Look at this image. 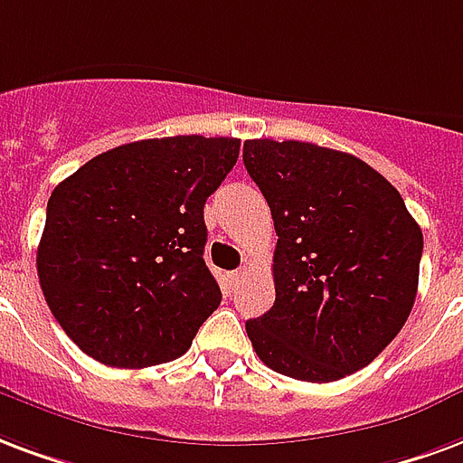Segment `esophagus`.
<instances>
[{"mask_svg": "<svg viewBox=\"0 0 463 463\" xmlns=\"http://www.w3.org/2000/svg\"><path fill=\"white\" fill-rule=\"evenodd\" d=\"M245 272H248V269L242 267V269H235V272H231V275H228V277H231L232 284H238L242 279V277H245Z\"/></svg>", "mask_w": 463, "mask_h": 463, "instance_id": "1", "label": "esophagus"}]
</instances>
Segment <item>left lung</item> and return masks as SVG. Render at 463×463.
Wrapping results in <instances>:
<instances>
[{"instance_id": "8db88e82", "label": "left lung", "mask_w": 463, "mask_h": 463, "mask_svg": "<svg viewBox=\"0 0 463 463\" xmlns=\"http://www.w3.org/2000/svg\"><path fill=\"white\" fill-rule=\"evenodd\" d=\"M242 162L277 231L275 304L245 324L255 354L309 383L361 371L412 311L420 225L397 188L354 154L248 139Z\"/></svg>"}]
</instances>
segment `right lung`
<instances>
[{"instance_id":"obj_1","label":"right lung","mask_w":463,"mask_h":463,"mask_svg":"<svg viewBox=\"0 0 463 463\" xmlns=\"http://www.w3.org/2000/svg\"><path fill=\"white\" fill-rule=\"evenodd\" d=\"M241 154L235 137L115 146L61 181L36 252L51 314L83 354L146 368L188 351L221 304L203 205Z\"/></svg>"}]
</instances>
